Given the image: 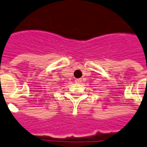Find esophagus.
<instances>
[{
  "label": "esophagus",
  "instance_id": "34e87169",
  "mask_svg": "<svg viewBox=\"0 0 147 147\" xmlns=\"http://www.w3.org/2000/svg\"><path fill=\"white\" fill-rule=\"evenodd\" d=\"M75 81H76V83H80L81 82V79H76Z\"/></svg>",
  "mask_w": 147,
  "mask_h": 147
}]
</instances>
